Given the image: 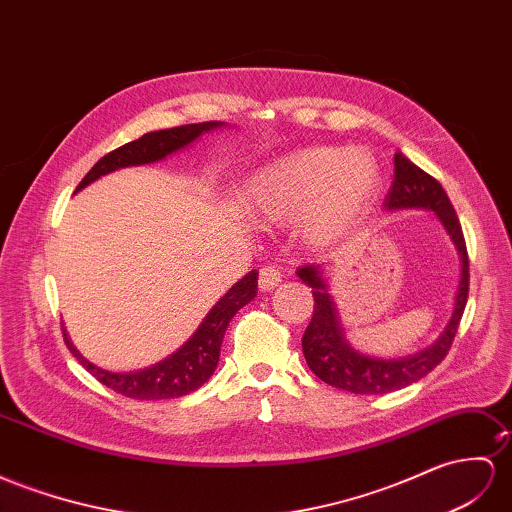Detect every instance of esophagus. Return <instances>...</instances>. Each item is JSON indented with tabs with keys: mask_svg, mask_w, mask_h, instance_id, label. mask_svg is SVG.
Here are the masks:
<instances>
[{
	"mask_svg": "<svg viewBox=\"0 0 512 512\" xmlns=\"http://www.w3.org/2000/svg\"><path fill=\"white\" fill-rule=\"evenodd\" d=\"M283 281V272H281V268L279 266H264L259 270V287L264 292H268V290H274V287H277L279 283Z\"/></svg>",
	"mask_w": 512,
	"mask_h": 512,
	"instance_id": "esophagus-1",
	"label": "esophagus"
}]
</instances>
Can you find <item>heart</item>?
Segmentation results:
<instances>
[{
  "instance_id": "heart-1",
  "label": "heart",
  "mask_w": 512,
  "mask_h": 512,
  "mask_svg": "<svg viewBox=\"0 0 512 512\" xmlns=\"http://www.w3.org/2000/svg\"><path fill=\"white\" fill-rule=\"evenodd\" d=\"M381 186V168L370 155L313 147L261 170L253 179L251 205L270 222L307 216L309 238L324 242L355 225Z\"/></svg>"
}]
</instances>
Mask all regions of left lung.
<instances>
[{"label": "left lung", "mask_w": 512, "mask_h": 512, "mask_svg": "<svg viewBox=\"0 0 512 512\" xmlns=\"http://www.w3.org/2000/svg\"><path fill=\"white\" fill-rule=\"evenodd\" d=\"M385 207L432 209L443 222V227L448 229L452 242L458 248V255H461L463 272L456 292L454 313L441 337L430 348L404 359H374L359 355V352L346 344L320 266H303L296 272L311 287L313 294V316L303 335V352L309 370L326 385L352 393H370V396L398 391L406 385L417 383L419 378H424L428 372L437 368L454 342L469 292V259L463 229L441 183L406 160L402 153H396L393 155V183L385 196Z\"/></svg>", "instance_id": "obj_1"}]
</instances>
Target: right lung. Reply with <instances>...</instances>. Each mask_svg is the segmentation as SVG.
I'll list each match as a JSON object with an SVG mask.
<instances>
[{"mask_svg":"<svg viewBox=\"0 0 512 512\" xmlns=\"http://www.w3.org/2000/svg\"><path fill=\"white\" fill-rule=\"evenodd\" d=\"M218 125L222 123L207 121V123H192V125H179L170 129H160V131H149V134L140 136L138 140H131L123 144V147L103 155L101 160L88 170V175L80 181V186L75 188V192L86 188L88 183H93L101 175L112 173L116 168L162 160V157H166L168 153L186 147V144L199 138L203 131L214 129ZM255 294H257V272H248L244 279L235 283L231 290L218 300L214 309L207 313L203 324L196 329V333L175 352V355H170L166 361L140 372L112 374L101 368H95L93 363H88L80 352L71 346L67 335H64V344H67V348L73 352V357L80 361L101 385L121 393V396L134 398V400L181 398L199 389L205 381H209V376L214 374L218 357H220L222 337H225L231 318L244 305L251 303Z\"/></svg>","mask_w":512,"mask_h":512,"instance_id":"add662e5","label":"right lung"}]
</instances>
